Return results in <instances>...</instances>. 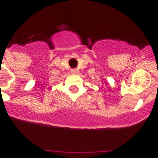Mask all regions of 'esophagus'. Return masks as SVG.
I'll use <instances>...</instances> for the list:
<instances>
[{"label": "esophagus", "instance_id": "obj_1", "mask_svg": "<svg viewBox=\"0 0 158 158\" xmlns=\"http://www.w3.org/2000/svg\"><path fill=\"white\" fill-rule=\"evenodd\" d=\"M77 73V71L75 69H73L72 70H71V73H73V74H76Z\"/></svg>", "mask_w": 158, "mask_h": 158}]
</instances>
